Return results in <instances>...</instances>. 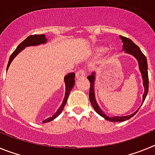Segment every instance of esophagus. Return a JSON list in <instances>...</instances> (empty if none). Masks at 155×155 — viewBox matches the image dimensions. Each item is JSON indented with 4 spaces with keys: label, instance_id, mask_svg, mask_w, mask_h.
Returning a JSON list of instances; mask_svg holds the SVG:
<instances>
[{
    "label": "esophagus",
    "instance_id": "34e87169",
    "mask_svg": "<svg viewBox=\"0 0 155 155\" xmlns=\"http://www.w3.org/2000/svg\"><path fill=\"white\" fill-rule=\"evenodd\" d=\"M85 74H86L85 71L83 69H81L76 73V78H84V77L85 76Z\"/></svg>",
    "mask_w": 155,
    "mask_h": 155
}]
</instances>
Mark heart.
<instances>
[{
    "label": "heart",
    "mask_w": 155,
    "mask_h": 155,
    "mask_svg": "<svg viewBox=\"0 0 155 155\" xmlns=\"http://www.w3.org/2000/svg\"><path fill=\"white\" fill-rule=\"evenodd\" d=\"M102 49L101 48V49H99V50H98V51H102Z\"/></svg>",
    "instance_id": "1"
}]
</instances>
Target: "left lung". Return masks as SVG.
Wrapping results in <instances>:
<instances>
[{"instance_id":"1","label":"left lung","mask_w":155,"mask_h":155,"mask_svg":"<svg viewBox=\"0 0 155 155\" xmlns=\"http://www.w3.org/2000/svg\"><path fill=\"white\" fill-rule=\"evenodd\" d=\"M120 38L122 39V42H123V50L124 51H126V53H128L131 55H133L134 57H135L137 58V60L138 61L139 63V68L140 71L141 72L142 78H143V86H144V94L143 95V102H144L145 98L147 97V94L148 93V88H149V81H148V72H147V58L145 57V55L141 52L140 49L139 48V46L137 45H136L133 42L131 39H130L129 38L127 37L122 36L120 35ZM94 73H92L91 75L87 77V79L90 82V89H89V99L90 102H91V105L92 107L94 108V109L95 110L97 113L98 115H100L101 116H102L103 118H105V120H109L111 122H124L125 120H130L131 117L134 116L138 112L136 111L135 113H133L131 115H129L127 116H115V117H109L106 115H105V113H103L101 109L98 107V104H97L96 101H95V98H94Z\"/></svg>"}]
</instances>
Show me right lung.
Returning <instances> with one entry per match:
<instances>
[{"instance_id": "add662e5", "label": "right lung", "mask_w": 155, "mask_h": 155, "mask_svg": "<svg viewBox=\"0 0 155 155\" xmlns=\"http://www.w3.org/2000/svg\"><path fill=\"white\" fill-rule=\"evenodd\" d=\"M46 42V39L44 35H31L29 36H28L26 39H25L23 42H21L20 44L18 46V47L16 48V50L12 53L10 58H9V61H8V66H7V70L8 69V67L10 65L11 62L13 61V59L15 57V56L17 55L18 53H20L23 49L26 47V46H35V45H39L41 43H45ZM75 74L74 73H71L68 74V75H66L65 78H64V81H65L66 84V91H65V97H64V102H63L62 105H61V107L59 108V109L57 110V113L53 115L52 117L46 119V120H43V123H47V122H50L51 120H54L55 118H57L59 115L61 114V112L64 109V106H65L66 103H67V101H68V96H69V94L71 92V89L73 88L74 85L75 83Z\"/></svg>"}]
</instances>
